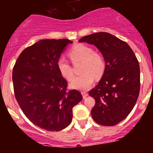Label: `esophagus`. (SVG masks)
<instances>
[{
	"label": "esophagus",
	"instance_id": "34e87169",
	"mask_svg": "<svg viewBox=\"0 0 153 153\" xmlns=\"http://www.w3.org/2000/svg\"><path fill=\"white\" fill-rule=\"evenodd\" d=\"M81 94L82 95V98H83L84 99H85V98H86L87 96H88V94L87 92H85V91H82V92H81Z\"/></svg>",
	"mask_w": 153,
	"mask_h": 153
}]
</instances>
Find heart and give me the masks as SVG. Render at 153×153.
Here are the masks:
<instances>
[{
  "label": "heart",
  "mask_w": 153,
  "mask_h": 153,
  "mask_svg": "<svg viewBox=\"0 0 153 153\" xmlns=\"http://www.w3.org/2000/svg\"><path fill=\"white\" fill-rule=\"evenodd\" d=\"M70 57L74 64L82 62L80 76L75 78L71 83V87L76 90L86 91L94 83V77L99 78L105 71L106 64L103 57L91 47L78 44L69 51ZM57 69L64 78L71 81L74 78L73 68L65 58H59L57 63Z\"/></svg>",
  "instance_id": "obj_1"
}]
</instances>
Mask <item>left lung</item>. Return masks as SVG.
Here are the masks:
<instances>
[{"mask_svg":"<svg viewBox=\"0 0 153 153\" xmlns=\"http://www.w3.org/2000/svg\"><path fill=\"white\" fill-rule=\"evenodd\" d=\"M78 42L96 46L106 62L101 80L89 91L96 101L91 116L101 125L114 126L129 114L137 100L140 88L137 59L127 43L109 33H94Z\"/></svg>","mask_w":153,"mask_h":153,"instance_id":"1","label":"left lung"}]
</instances>
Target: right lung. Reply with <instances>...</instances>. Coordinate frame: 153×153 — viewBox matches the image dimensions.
<instances>
[{
  "label": "right lung",
  "mask_w": 153,
  "mask_h": 153,
  "mask_svg": "<svg viewBox=\"0 0 153 153\" xmlns=\"http://www.w3.org/2000/svg\"><path fill=\"white\" fill-rule=\"evenodd\" d=\"M66 39H42L27 47L13 68L16 99L24 114L35 125L58 131L71 123L73 108L82 96L77 90L67 92L66 80L57 63L68 44Z\"/></svg>",
  "instance_id": "add662e5"
}]
</instances>
